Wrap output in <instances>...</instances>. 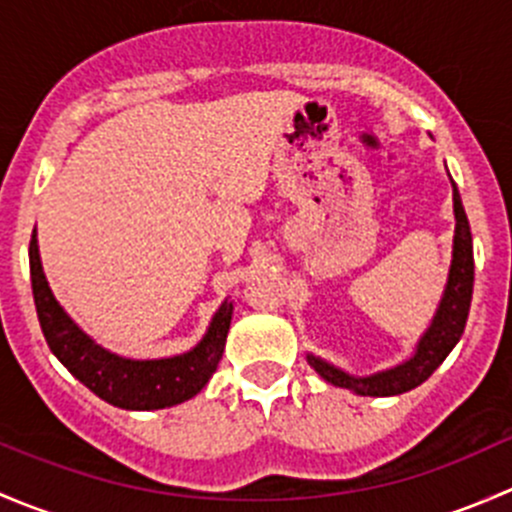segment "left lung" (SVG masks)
<instances>
[{
  "label": "left lung",
  "mask_w": 512,
  "mask_h": 512,
  "mask_svg": "<svg viewBox=\"0 0 512 512\" xmlns=\"http://www.w3.org/2000/svg\"><path fill=\"white\" fill-rule=\"evenodd\" d=\"M453 213H456V237H453L451 275H448L441 307H438L426 337L418 342L416 354L396 369L381 371V374L366 376V379H354V376L344 374L342 369H334L327 361L307 356L309 364L319 371L324 381L342 386V389H352L361 396H396L423 384L441 366V361L451 354V349L456 347L463 329H466L473 297V237L456 185H453Z\"/></svg>",
  "instance_id": "1"
}]
</instances>
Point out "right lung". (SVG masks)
<instances>
[{
  "label": "right lung",
  "instance_id": "right-lung-1",
  "mask_svg": "<svg viewBox=\"0 0 512 512\" xmlns=\"http://www.w3.org/2000/svg\"><path fill=\"white\" fill-rule=\"evenodd\" d=\"M29 270H32V292L41 332L56 359L89 386L98 399L131 411L165 409L193 399L210 376L218 369L223 356L227 329L232 319V304L225 302L215 314L208 334L193 352L173 359H123L91 342L74 322L64 314L59 302L46 285L41 270L36 237L29 242Z\"/></svg>",
  "mask_w": 512,
  "mask_h": 512
}]
</instances>
